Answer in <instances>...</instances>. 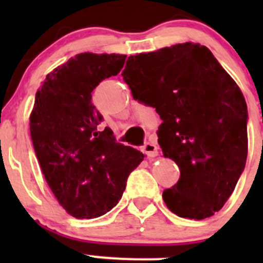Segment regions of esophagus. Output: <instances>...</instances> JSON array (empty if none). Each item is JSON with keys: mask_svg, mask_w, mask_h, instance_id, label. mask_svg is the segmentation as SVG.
Returning <instances> with one entry per match:
<instances>
[{"mask_svg": "<svg viewBox=\"0 0 263 263\" xmlns=\"http://www.w3.org/2000/svg\"><path fill=\"white\" fill-rule=\"evenodd\" d=\"M142 152L145 153V155L147 158H154L158 155V146L157 143L153 142V141H148L145 146L142 147Z\"/></svg>", "mask_w": 263, "mask_h": 263, "instance_id": "1", "label": "esophagus"}]
</instances>
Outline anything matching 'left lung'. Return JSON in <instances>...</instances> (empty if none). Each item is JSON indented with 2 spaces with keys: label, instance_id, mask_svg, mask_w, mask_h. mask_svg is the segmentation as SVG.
I'll return each mask as SVG.
<instances>
[{
  "label": "left lung",
  "instance_id": "obj_1",
  "mask_svg": "<svg viewBox=\"0 0 263 263\" xmlns=\"http://www.w3.org/2000/svg\"><path fill=\"white\" fill-rule=\"evenodd\" d=\"M121 76L136 100L155 108L164 157L180 170L163 191L179 217L203 220L234 191L248 157V106L240 87L200 43L127 58Z\"/></svg>",
  "mask_w": 263,
  "mask_h": 263
}]
</instances>
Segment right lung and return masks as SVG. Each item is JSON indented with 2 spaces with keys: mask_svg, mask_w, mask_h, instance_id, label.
Listing matches in <instances>:
<instances>
[{
  "mask_svg": "<svg viewBox=\"0 0 263 263\" xmlns=\"http://www.w3.org/2000/svg\"><path fill=\"white\" fill-rule=\"evenodd\" d=\"M126 55L78 53L50 72L36 90L30 136L46 182L60 205L76 218H95L117 205L129 174L145 155L116 142L92 92L118 75Z\"/></svg>",
  "mask_w": 263,
  "mask_h": 263,
  "instance_id": "add662e5",
  "label": "right lung"
}]
</instances>
